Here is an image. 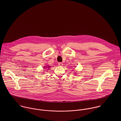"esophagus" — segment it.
Here are the masks:
<instances>
[{
	"label": "esophagus",
	"instance_id": "34e87169",
	"mask_svg": "<svg viewBox=\"0 0 121 121\" xmlns=\"http://www.w3.org/2000/svg\"><path fill=\"white\" fill-rule=\"evenodd\" d=\"M62 65H63L62 63H61V62H59V63H58V66H62Z\"/></svg>",
	"mask_w": 121,
	"mask_h": 121
}]
</instances>
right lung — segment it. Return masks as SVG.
Instances as JSON below:
<instances>
[{
  "mask_svg": "<svg viewBox=\"0 0 121 121\" xmlns=\"http://www.w3.org/2000/svg\"><path fill=\"white\" fill-rule=\"evenodd\" d=\"M48 68H49V67H48Z\"/></svg>",
  "mask_w": 121,
  "mask_h": 121,
  "instance_id": "right-lung-1",
  "label": "right lung"
}]
</instances>
